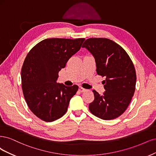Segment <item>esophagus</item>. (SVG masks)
Listing matches in <instances>:
<instances>
[{
    "mask_svg": "<svg viewBox=\"0 0 156 156\" xmlns=\"http://www.w3.org/2000/svg\"><path fill=\"white\" fill-rule=\"evenodd\" d=\"M78 90H79V91H80V92H83V91H86V89H84V88L82 87H79Z\"/></svg>",
    "mask_w": 156,
    "mask_h": 156,
    "instance_id": "1",
    "label": "esophagus"
}]
</instances>
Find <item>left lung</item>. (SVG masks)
I'll return each instance as SVG.
<instances>
[{
  "mask_svg": "<svg viewBox=\"0 0 156 156\" xmlns=\"http://www.w3.org/2000/svg\"><path fill=\"white\" fill-rule=\"evenodd\" d=\"M82 47L94 57L97 74L105 77L102 96L93 90L89 111L103 120L116 119L126 111L135 93L137 76L132 59L121 46L107 38H89Z\"/></svg>",
  "mask_w": 156,
  "mask_h": 156,
  "instance_id": "obj_1",
  "label": "left lung"
}]
</instances>
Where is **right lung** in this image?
Masks as SVG:
<instances>
[{"label": "right lung", "instance_id": "1", "mask_svg": "<svg viewBox=\"0 0 156 156\" xmlns=\"http://www.w3.org/2000/svg\"><path fill=\"white\" fill-rule=\"evenodd\" d=\"M84 38H49L29 51L21 69L25 100L31 112L45 122H52L67 111L78 86L57 83L58 72L81 48Z\"/></svg>", "mask_w": 156, "mask_h": 156}]
</instances>
